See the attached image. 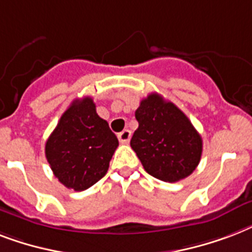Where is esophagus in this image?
<instances>
[{"instance_id":"1","label":"esophagus","mask_w":252,"mask_h":252,"mask_svg":"<svg viewBox=\"0 0 252 252\" xmlns=\"http://www.w3.org/2000/svg\"><path fill=\"white\" fill-rule=\"evenodd\" d=\"M130 136H132L130 130L126 129L118 134V138H119V141H120V144H128L130 140Z\"/></svg>"}]
</instances>
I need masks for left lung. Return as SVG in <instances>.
Instances as JSON below:
<instances>
[{
    "label": "left lung",
    "instance_id": "8db88e82",
    "mask_svg": "<svg viewBox=\"0 0 252 252\" xmlns=\"http://www.w3.org/2000/svg\"><path fill=\"white\" fill-rule=\"evenodd\" d=\"M138 128L130 146L145 171L163 182L191 175L203 152V140L189 119L157 93L142 99L136 110Z\"/></svg>",
    "mask_w": 252,
    "mask_h": 252
}]
</instances>
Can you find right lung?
Returning a JSON list of instances; mask_svg holds the SVG:
<instances>
[{"label": "right lung", "mask_w": 252, "mask_h": 252, "mask_svg": "<svg viewBox=\"0 0 252 252\" xmlns=\"http://www.w3.org/2000/svg\"><path fill=\"white\" fill-rule=\"evenodd\" d=\"M119 146L90 96L76 99L45 142V157L60 183L84 191L106 175Z\"/></svg>", "instance_id": "obj_1"}]
</instances>
